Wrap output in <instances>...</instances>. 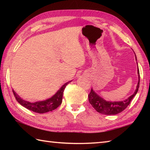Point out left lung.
<instances>
[{
  "mask_svg": "<svg viewBox=\"0 0 150 150\" xmlns=\"http://www.w3.org/2000/svg\"><path fill=\"white\" fill-rule=\"evenodd\" d=\"M138 78L139 81L137 85L136 90L132 95H131L130 97H128L127 99L120 102H109L104 100L103 98L100 97L99 96L96 95L94 92L93 90L91 88V91L88 95V101L93 107L98 112L103 114V115H115L121 112L123 110H125L127 106H128L132 100L134 96L136 95L138 92L139 86V69H138Z\"/></svg>",
  "mask_w": 150,
  "mask_h": 150,
  "instance_id": "1",
  "label": "left lung"
}]
</instances>
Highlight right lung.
Returning a JSON list of instances; mask_svg holds the SVG:
<instances>
[{
  "label": "right lung",
  "mask_w": 150,
  "mask_h": 150,
  "mask_svg": "<svg viewBox=\"0 0 150 150\" xmlns=\"http://www.w3.org/2000/svg\"><path fill=\"white\" fill-rule=\"evenodd\" d=\"M71 81L66 83L65 84L63 85L60 89L57 91L56 94L51 97L49 99H47L44 101H40V102H36L34 103H32L28 101H25L22 100L20 96L16 94V93L13 91L14 95L16 98V100L22 106H24L25 108L28 109V110H32L35 112L42 114L45 113L47 112L52 111L56 109L59 106L62 102L63 98V93L65 88L68 83H70Z\"/></svg>",
  "instance_id": "right-lung-1"
}]
</instances>
